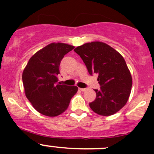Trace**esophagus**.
<instances>
[{
	"instance_id": "34e87169",
	"label": "esophagus",
	"mask_w": 154,
	"mask_h": 154,
	"mask_svg": "<svg viewBox=\"0 0 154 154\" xmlns=\"http://www.w3.org/2000/svg\"><path fill=\"white\" fill-rule=\"evenodd\" d=\"M80 91H86V90H87V88H80Z\"/></svg>"
}]
</instances>
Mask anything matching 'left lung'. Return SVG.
Instances as JSON below:
<instances>
[{"label": "left lung", "mask_w": 154, "mask_h": 154, "mask_svg": "<svg viewBox=\"0 0 154 154\" xmlns=\"http://www.w3.org/2000/svg\"><path fill=\"white\" fill-rule=\"evenodd\" d=\"M74 51L81 57L89 74H97L100 89L89 106L97 114L109 116L125 106L133 84L132 76L124 57L101 42L78 46Z\"/></svg>", "instance_id": "left-lung-1"}]
</instances>
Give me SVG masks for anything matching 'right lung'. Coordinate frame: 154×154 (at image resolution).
I'll list each match as a JSON object with an SVG mask.
<instances>
[{
    "label": "right lung",
    "instance_id": "1",
    "mask_svg": "<svg viewBox=\"0 0 154 154\" xmlns=\"http://www.w3.org/2000/svg\"><path fill=\"white\" fill-rule=\"evenodd\" d=\"M74 47L65 43H51L37 51L22 74L25 95L36 111L55 117L68 109L78 88L57 83L60 63Z\"/></svg>",
    "mask_w": 154,
    "mask_h": 154
}]
</instances>
